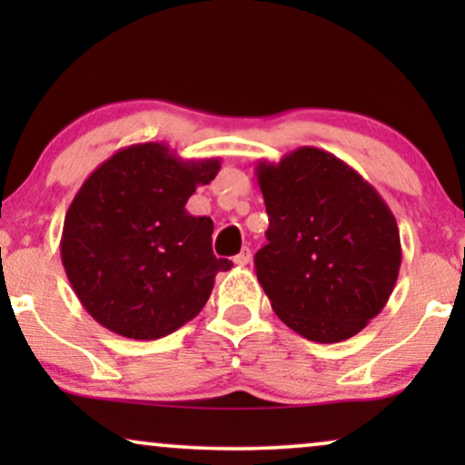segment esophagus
I'll return each mask as SVG.
<instances>
[{"label":"esophagus","mask_w":465,"mask_h":465,"mask_svg":"<svg viewBox=\"0 0 465 465\" xmlns=\"http://www.w3.org/2000/svg\"><path fill=\"white\" fill-rule=\"evenodd\" d=\"M250 260H252V250H250V247H243V250H241L237 256L232 258V262L237 266H245L247 262H250Z\"/></svg>","instance_id":"34e87169"}]
</instances>
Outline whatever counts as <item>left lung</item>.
Returning <instances> with one entry per match:
<instances>
[{
    "label": "left lung",
    "mask_w": 465,
    "mask_h": 465,
    "mask_svg": "<svg viewBox=\"0 0 465 465\" xmlns=\"http://www.w3.org/2000/svg\"><path fill=\"white\" fill-rule=\"evenodd\" d=\"M269 231L253 269L285 326L315 342L351 339L398 282L402 245L391 209L358 171L302 145L256 164Z\"/></svg>",
    "instance_id": "obj_1"
}]
</instances>
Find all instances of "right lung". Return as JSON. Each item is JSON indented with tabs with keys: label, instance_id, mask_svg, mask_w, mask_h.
I'll use <instances>...</instances> for the list:
<instances>
[{
	"label": "right lung",
	"instance_id": "1",
	"mask_svg": "<svg viewBox=\"0 0 465 465\" xmlns=\"http://www.w3.org/2000/svg\"><path fill=\"white\" fill-rule=\"evenodd\" d=\"M218 171L220 158L183 161L145 142L86 177L63 222L61 260L94 322L154 341L201 313L232 262L213 256L212 218L190 215L186 203Z\"/></svg>",
	"mask_w": 465,
	"mask_h": 465
}]
</instances>
